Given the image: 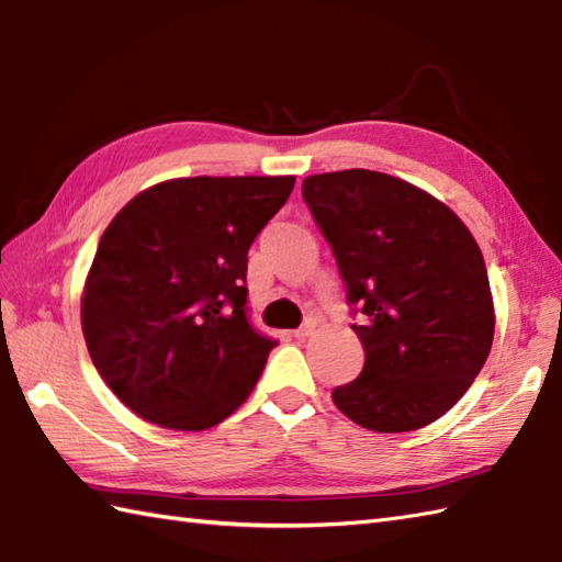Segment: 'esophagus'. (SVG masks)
<instances>
[{"mask_svg":"<svg viewBox=\"0 0 562 562\" xmlns=\"http://www.w3.org/2000/svg\"><path fill=\"white\" fill-rule=\"evenodd\" d=\"M313 331H315V322H313V319H307L301 329H295V331H293V336H295V339H307V336L313 334Z\"/></svg>","mask_w":562,"mask_h":562,"instance_id":"34e87169","label":"esophagus"}]
</instances>
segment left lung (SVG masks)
<instances>
[{
  "instance_id": "obj_1",
  "label": "left lung",
  "mask_w": 562,
  "mask_h": 562,
  "mask_svg": "<svg viewBox=\"0 0 562 562\" xmlns=\"http://www.w3.org/2000/svg\"><path fill=\"white\" fill-rule=\"evenodd\" d=\"M360 310L363 372L336 386L344 416L375 432L438 420L476 380L495 331L488 271L469 228L440 199L366 168L303 180Z\"/></svg>"
}]
</instances>
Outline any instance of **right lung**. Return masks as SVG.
<instances>
[{"label": "right lung", "mask_w": 562, "mask_h": 562, "mask_svg": "<svg viewBox=\"0 0 562 562\" xmlns=\"http://www.w3.org/2000/svg\"><path fill=\"white\" fill-rule=\"evenodd\" d=\"M293 176L176 178L110 221L81 293L95 370L136 416L206 430L238 408L277 341L247 322V249Z\"/></svg>", "instance_id": "add662e5"}]
</instances>
